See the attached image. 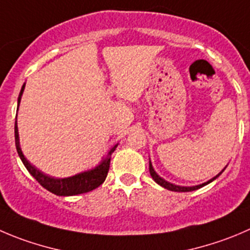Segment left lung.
<instances>
[{
    "instance_id": "1",
    "label": "left lung",
    "mask_w": 250,
    "mask_h": 250,
    "mask_svg": "<svg viewBox=\"0 0 250 250\" xmlns=\"http://www.w3.org/2000/svg\"><path fill=\"white\" fill-rule=\"evenodd\" d=\"M224 169H225V168H224ZM224 169H222V171L220 172V173L217 174V176H215L214 178H211V179H210V181L205 182V183H203V184H199V186H195V187H181V186H176V184H172V183H169V182L165 181L164 178H161V177H160L159 174H157L156 172L154 171V167H152L151 162H150V164H149V171H150V174H151L152 179H154V181L156 182L157 184H160V186H161V187H164V188H166V189H168V190H172V192H192V190L199 189V188H202V187L207 186V184H209L210 182H212V181H214V179H216L217 177H219L220 174H221L222 172H224Z\"/></svg>"
}]
</instances>
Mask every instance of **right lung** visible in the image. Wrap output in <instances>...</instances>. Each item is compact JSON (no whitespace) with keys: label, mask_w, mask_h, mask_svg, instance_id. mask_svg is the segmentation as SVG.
<instances>
[{"label":"right lung","mask_w":250,"mask_h":250,"mask_svg":"<svg viewBox=\"0 0 250 250\" xmlns=\"http://www.w3.org/2000/svg\"><path fill=\"white\" fill-rule=\"evenodd\" d=\"M24 88H25V84L21 86V90L19 93L18 98V106L21 103V94H23ZM14 138H16V147L17 151H18L19 157L23 161L24 166L26 167V169L29 171V173L41 184V186L47 189L48 192L53 193L56 195H61V197H68V195H77V194H83V193H88L90 190L95 189L99 186L105 182L106 176L108 173V168H110V161H111V154L116 150L117 145L112 147L108 152L107 157L105 160H103L100 165L98 167H95L94 169L90 171L82 172V173L76 174V176L68 177V178H52L50 176H46L45 173H42L41 171H39L38 168L33 166L28 160L25 159V156L21 152V146H19V135H18V127H17V121L16 125H14Z\"/></svg>","instance_id":"right-lung-1"}]
</instances>
